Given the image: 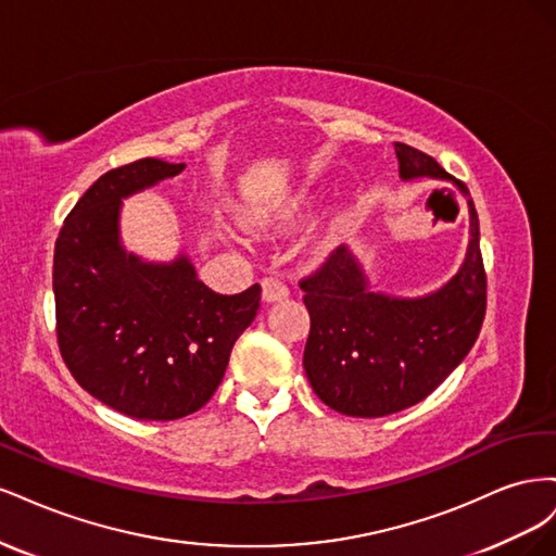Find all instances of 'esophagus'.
I'll use <instances>...</instances> for the list:
<instances>
[{"instance_id":"1","label":"esophagus","mask_w":556,"mask_h":556,"mask_svg":"<svg viewBox=\"0 0 556 556\" xmlns=\"http://www.w3.org/2000/svg\"><path fill=\"white\" fill-rule=\"evenodd\" d=\"M262 292H264V301H268V304H274V301L288 299L290 288L280 278H264L262 280Z\"/></svg>"}]
</instances>
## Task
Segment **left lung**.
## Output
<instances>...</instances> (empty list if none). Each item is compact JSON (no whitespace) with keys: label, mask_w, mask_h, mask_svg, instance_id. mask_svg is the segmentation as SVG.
<instances>
[{"label":"left lung","mask_w":556,"mask_h":556,"mask_svg":"<svg viewBox=\"0 0 556 556\" xmlns=\"http://www.w3.org/2000/svg\"><path fill=\"white\" fill-rule=\"evenodd\" d=\"M401 178H445L431 155L394 143ZM462 192L468 188L457 180ZM466 260L445 288L425 299L368 292L359 264L339 245L299 280L311 313L304 368L315 394L350 417H384L427 399L473 348L486 311L480 223L468 197Z\"/></svg>","instance_id":"obj_1"}]
</instances>
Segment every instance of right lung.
I'll return each instance as SVG.
<instances>
[{"mask_svg":"<svg viewBox=\"0 0 556 556\" xmlns=\"http://www.w3.org/2000/svg\"><path fill=\"white\" fill-rule=\"evenodd\" d=\"M185 164L143 157L99 176L64 217L53 257L60 355L83 390L134 419L169 422L206 406L262 288L217 294L192 264H143L117 243L121 199Z\"/></svg>","mask_w":556,"mask_h":556,"instance_id":"add662e5","label":"right lung"}]
</instances>
